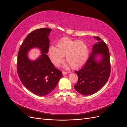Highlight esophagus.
Masks as SVG:
<instances>
[{"mask_svg":"<svg viewBox=\"0 0 127 127\" xmlns=\"http://www.w3.org/2000/svg\"><path fill=\"white\" fill-rule=\"evenodd\" d=\"M67 74V72L66 71H63V74L64 75H66Z\"/></svg>","mask_w":127,"mask_h":127,"instance_id":"obj_1","label":"esophagus"}]
</instances>
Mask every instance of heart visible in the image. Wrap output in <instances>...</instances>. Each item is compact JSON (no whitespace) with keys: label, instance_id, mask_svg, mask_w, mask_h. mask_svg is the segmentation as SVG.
<instances>
[{"label":"heart","instance_id":"heart-1","mask_svg":"<svg viewBox=\"0 0 127 127\" xmlns=\"http://www.w3.org/2000/svg\"><path fill=\"white\" fill-rule=\"evenodd\" d=\"M57 46H50L48 51L50 59L55 66H58L62 62L64 56L74 69L83 66L88 59V48L82 41L72 40L64 37L58 41Z\"/></svg>","mask_w":127,"mask_h":127}]
</instances>
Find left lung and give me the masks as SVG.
Instances as JSON below:
<instances>
[{
  "instance_id": "8db88e82",
  "label": "left lung",
  "mask_w": 127,
  "mask_h": 127,
  "mask_svg": "<svg viewBox=\"0 0 127 127\" xmlns=\"http://www.w3.org/2000/svg\"><path fill=\"white\" fill-rule=\"evenodd\" d=\"M94 37L98 42L93 46L90 57L83 67L75 71L78 78L74 88L84 95H92L100 90L109 79L111 73L108 47L100 37ZM98 54L102 55V59L98 62L95 60Z\"/></svg>"
}]
</instances>
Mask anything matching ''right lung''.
Listing matches in <instances>:
<instances>
[{"mask_svg":"<svg viewBox=\"0 0 127 127\" xmlns=\"http://www.w3.org/2000/svg\"><path fill=\"white\" fill-rule=\"evenodd\" d=\"M50 29H37L29 33L19 50L17 57V74L22 83L39 96L47 95L55 89L63 76L46 55L49 49L48 35ZM34 47L41 50V56L35 61H31L27 52Z\"/></svg>","mask_w":127,"mask_h":127,"instance_id":"right-lung-1","label":"right lung"}]
</instances>
